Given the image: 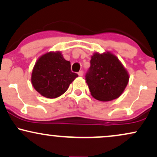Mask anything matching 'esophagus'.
Listing matches in <instances>:
<instances>
[{
	"label": "esophagus",
	"instance_id": "esophagus-1",
	"mask_svg": "<svg viewBox=\"0 0 157 157\" xmlns=\"http://www.w3.org/2000/svg\"><path fill=\"white\" fill-rule=\"evenodd\" d=\"M78 75L80 77H82V75H83V72H82V71H80V72H78Z\"/></svg>",
	"mask_w": 157,
	"mask_h": 157
}]
</instances>
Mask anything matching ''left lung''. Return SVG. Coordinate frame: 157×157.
Listing matches in <instances>:
<instances>
[{
	"instance_id": "obj_1",
	"label": "left lung",
	"mask_w": 157,
	"mask_h": 157,
	"mask_svg": "<svg viewBox=\"0 0 157 157\" xmlns=\"http://www.w3.org/2000/svg\"><path fill=\"white\" fill-rule=\"evenodd\" d=\"M85 80L93 98L109 101L122 95L128 83L129 74L113 53L96 52L91 56Z\"/></svg>"
}]
</instances>
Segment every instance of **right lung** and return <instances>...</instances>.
Instances as JSON below:
<instances>
[{"label":"right lung","mask_w":157,"mask_h":157,"mask_svg":"<svg viewBox=\"0 0 157 157\" xmlns=\"http://www.w3.org/2000/svg\"><path fill=\"white\" fill-rule=\"evenodd\" d=\"M77 77V74L71 71L70 62L65 60L60 51H51L37 60L31 82L41 96L55 98L64 94Z\"/></svg>","instance_id":"1"}]
</instances>
